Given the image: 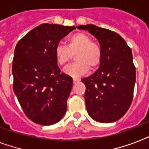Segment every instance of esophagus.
I'll return each instance as SVG.
<instances>
[{"label":"esophagus","mask_w":149,"mask_h":149,"mask_svg":"<svg viewBox=\"0 0 149 149\" xmlns=\"http://www.w3.org/2000/svg\"><path fill=\"white\" fill-rule=\"evenodd\" d=\"M80 81V79H77V78H73V83L76 84V83H78V82Z\"/></svg>","instance_id":"1"}]
</instances>
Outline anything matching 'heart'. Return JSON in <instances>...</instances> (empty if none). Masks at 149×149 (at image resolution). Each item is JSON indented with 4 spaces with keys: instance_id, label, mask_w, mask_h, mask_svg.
Returning a JSON list of instances; mask_svg holds the SVG:
<instances>
[{
    "instance_id": "1",
    "label": "heart",
    "mask_w": 149,
    "mask_h": 149,
    "mask_svg": "<svg viewBox=\"0 0 149 149\" xmlns=\"http://www.w3.org/2000/svg\"><path fill=\"white\" fill-rule=\"evenodd\" d=\"M76 63L64 69L65 74L72 77H79L88 72L90 67L96 69L102 60L101 48L97 43L85 33L78 32L68 39L67 45H58L55 49V57L60 66L67 64L75 55Z\"/></svg>"
}]
</instances>
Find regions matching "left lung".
<instances>
[{
  "label": "left lung",
  "mask_w": 149,
  "mask_h": 149,
  "mask_svg": "<svg viewBox=\"0 0 149 149\" xmlns=\"http://www.w3.org/2000/svg\"><path fill=\"white\" fill-rule=\"evenodd\" d=\"M98 40L102 60L93 74L82 79L86 86L87 113L100 123L117 121L125 115L133 99L136 71L131 48L118 33L94 24L79 25Z\"/></svg>",
  "instance_id": "8db88e82"
}]
</instances>
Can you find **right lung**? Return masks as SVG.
<instances>
[{"instance_id":"obj_1","label":"right lung","mask_w":149,"mask_h":149,"mask_svg":"<svg viewBox=\"0 0 149 149\" xmlns=\"http://www.w3.org/2000/svg\"><path fill=\"white\" fill-rule=\"evenodd\" d=\"M74 29V26L42 24L16 45L13 90L24 113L36 124L54 125L66 112L72 79L61 72L55 49Z\"/></svg>"}]
</instances>
